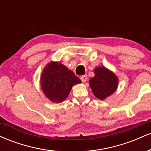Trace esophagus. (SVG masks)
<instances>
[{
  "mask_svg": "<svg viewBox=\"0 0 151 151\" xmlns=\"http://www.w3.org/2000/svg\"><path fill=\"white\" fill-rule=\"evenodd\" d=\"M80 79H81V81L84 83V82H86V80H87V77H86V75H82V76H81Z\"/></svg>",
  "mask_w": 151,
  "mask_h": 151,
  "instance_id": "1",
  "label": "esophagus"
}]
</instances>
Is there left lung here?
<instances>
[{
    "instance_id": "1",
    "label": "left lung",
    "mask_w": 151,
    "mask_h": 151,
    "mask_svg": "<svg viewBox=\"0 0 151 151\" xmlns=\"http://www.w3.org/2000/svg\"><path fill=\"white\" fill-rule=\"evenodd\" d=\"M94 74V77L89 80L90 88L99 99L104 100L115 92L119 79L111 71L104 67H96Z\"/></svg>"
}]
</instances>
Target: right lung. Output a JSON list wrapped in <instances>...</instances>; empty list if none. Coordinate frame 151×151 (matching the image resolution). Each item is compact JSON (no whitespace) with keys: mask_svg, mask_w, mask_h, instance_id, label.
<instances>
[{"mask_svg":"<svg viewBox=\"0 0 151 151\" xmlns=\"http://www.w3.org/2000/svg\"><path fill=\"white\" fill-rule=\"evenodd\" d=\"M81 80L72 71L58 62L45 66L40 78L43 93L51 101L61 103L68 96L72 86Z\"/></svg>","mask_w":151,"mask_h":151,"instance_id":"right-lung-1","label":"right lung"}]
</instances>
